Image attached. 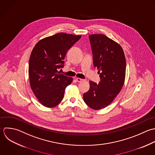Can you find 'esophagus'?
<instances>
[{
  "instance_id": "34e87169",
  "label": "esophagus",
  "mask_w": 155,
  "mask_h": 155,
  "mask_svg": "<svg viewBox=\"0 0 155 155\" xmlns=\"http://www.w3.org/2000/svg\"><path fill=\"white\" fill-rule=\"evenodd\" d=\"M76 81H77V82L80 83V82L83 81L84 80H83V79H81V78H76Z\"/></svg>"
}]
</instances>
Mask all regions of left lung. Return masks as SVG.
Returning <instances> with one entry per match:
<instances>
[{
	"label": "left lung",
	"mask_w": 155,
	"mask_h": 155,
	"mask_svg": "<svg viewBox=\"0 0 155 155\" xmlns=\"http://www.w3.org/2000/svg\"><path fill=\"white\" fill-rule=\"evenodd\" d=\"M94 65L101 78L97 84L89 81V90L83 94L85 103L94 110H100L113 102L125 81L126 61L124 51L117 42L101 34H91Z\"/></svg>",
	"instance_id": "obj_1"
}]
</instances>
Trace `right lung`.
Instances as JSON below:
<instances>
[{"label": "right lung", "mask_w": 155, "mask_h": 155, "mask_svg": "<svg viewBox=\"0 0 155 155\" xmlns=\"http://www.w3.org/2000/svg\"><path fill=\"white\" fill-rule=\"evenodd\" d=\"M81 35L57 33L39 40L34 47L29 61L31 88L38 101L46 107L57 106L63 100L66 87L73 81L60 74L68 51Z\"/></svg>", "instance_id": "obj_1"}]
</instances>
